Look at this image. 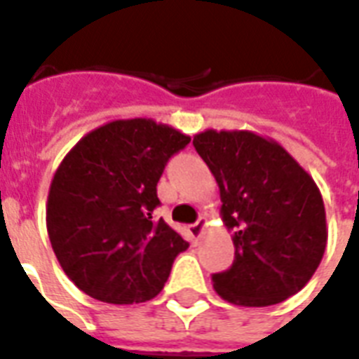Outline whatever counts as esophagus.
<instances>
[{
  "label": "esophagus",
  "mask_w": 359,
  "mask_h": 359,
  "mask_svg": "<svg viewBox=\"0 0 359 359\" xmlns=\"http://www.w3.org/2000/svg\"><path fill=\"white\" fill-rule=\"evenodd\" d=\"M205 226H207V218H205V216H199L198 222L191 224V226H188V233H190L191 239L198 241L199 237H201V233H203Z\"/></svg>",
  "instance_id": "esophagus-1"
}]
</instances>
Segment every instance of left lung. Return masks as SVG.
I'll list each match as a JSON object with an SVG mask.
<instances>
[{"mask_svg": "<svg viewBox=\"0 0 359 359\" xmlns=\"http://www.w3.org/2000/svg\"><path fill=\"white\" fill-rule=\"evenodd\" d=\"M194 147L215 175L233 231L231 267L212 275L218 295L243 307L288 299L311 280L325 250V209L305 169L250 131H203Z\"/></svg>", "mask_w": 359, "mask_h": 359, "instance_id": "8db88e82", "label": "left lung"}]
</instances>
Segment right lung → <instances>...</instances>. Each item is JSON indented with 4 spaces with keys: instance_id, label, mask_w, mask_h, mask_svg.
Masks as SVG:
<instances>
[{
    "instance_id": "add662e5",
    "label": "right lung",
    "mask_w": 359,
    "mask_h": 359,
    "mask_svg": "<svg viewBox=\"0 0 359 359\" xmlns=\"http://www.w3.org/2000/svg\"><path fill=\"white\" fill-rule=\"evenodd\" d=\"M190 137L154 120H116L82 137L52 179L46 229L65 275L94 299L131 305L160 294L188 248L163 218L158 180Z\"/></svg>"
}]
</instances>
